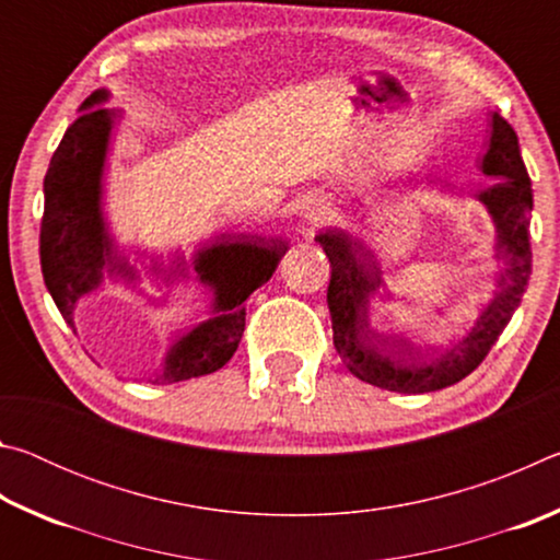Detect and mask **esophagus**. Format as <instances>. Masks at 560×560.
Instances as JSON below:
<instances>
[{
	"instance_id": "esophagus-1",
	"label": "esophagus",
	"mask_w": 560,
	"mask_h": 560,
	"mask_svg": "<svg viewBox=\"0 0 560 560\" xmlns=\"http://www.w3.org/2000/svg\"><path fill=\"white\" fill-rule=\"evenodd\" d=\"M303 220H306V224L314 230V226H324L326 222L334 220V207H330L328 202H311L306 207V212H303Z\"/></svg>"
}]
</instances>
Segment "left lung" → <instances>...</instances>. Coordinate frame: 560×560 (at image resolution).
Instances as JSON below:
<instances>
[{
  "instance_id": "left-lung-1",
  "label": "left lung",
  "mask_w": 560,
  "mask_h": 560,
  "mask_svg": "<svg viewBox=\"0 0 560 560\" xmlns=\"http://www.w3.org/2000/svg\"><path fill=\"white\" fill-rule=\"evenodd\" d=\"M481 173L497 177L494 185L474 197L487 207L497 230V257L504 261L497 291L481 308L469 334L430 358H412L405 346L387 343L371 328V303L387 293L383 267L371 249L346 232L328 230L316 236L330 261L328 311L334 324V346L350 373L360 381L393 393H434L467 377L491 346L504 334L530 279L528 222L534 189L526 173L514 128L491 113L489 148ZM430 185H438L430 179ZM450 189V187H442Z\"/></svg>"
}]
</instances>
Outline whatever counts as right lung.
<instances>
[{
	"label": "right lung",
	"mask_w": 560,
	"mask_h": 560,
	"mask_svg": "<svg viewBox=\"0 0 560 560\" xmlns=\"http://www.w3.org/2000/svg\"><path fill=\"white\" fill-rule=\"evenodd\" d=\"M106 89L93 91L79 108L44 177V220L39 257L44 283L66 324L75 330L73 311L81 296L106 279L140 281L128 252L110 234L103 212V175L118 110L106 108ZM289 246L283 242H212L192 259L150 264L155 279L170 283L192 271L210 291V316L170 346L155 385L210 375L234 355L244 334V301L271 279Z\"/></svg>",
	"instance_id": "obj_1"
}]
</instances>
